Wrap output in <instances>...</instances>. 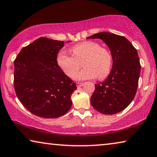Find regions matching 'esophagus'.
Listing matches in <instances>:
<instances>
[{
  "instance_id": "34e87169",
  "label": "esophagus",
  "mask_w": 157,
  "mask_h": 157,
  "mask_svg": "<svg viewBox=\"0 0 157 157\" xmlns=\"http://www.w3.org/2000/svg\"><path fill=\"white\" fill-rule=\"evenodd\" d=\"M76 84H77V86H78V87H79V86H83V84H84L83 82H77Z\"/></svg>"
}]
</instances>
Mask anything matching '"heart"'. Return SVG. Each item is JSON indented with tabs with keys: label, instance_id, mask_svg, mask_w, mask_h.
Returning <instances> with one entry per match:
<instances>
[{
	"label": "heart",
	"instance_id": "heart-1",
	"mask_svg": "<svg viewBox=\"0 0 157 157\" xmlns=\"http://www.w3.org/2000/svg\"><path fill=\"white\" fill-rule=\"evenodd\" d=\"M71 51L73 54L61 51L56 57L59 68L69 78L85 80L97 77L103 79L110 74L113 67V56L108 48L101 47L97 42H83L73 46ZM82 63L85 68L77 74Z\"/></svg>",
	"mask_w": 157,
	"mask_h": 157
}]
</instances>
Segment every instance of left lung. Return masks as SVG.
Returning <instances> with one entry per match:
<instances>
[{
	"label": "left lung",
	"instance_id": "1",
	"mask_svg": "<svg viewBox=\"0 0 157 157\" xmlns=\"http://www.w3.org/2000/svg\"><path fill=\"white\" fill-rule=\"evenodd\" d=\"M86 38L101 39L110 48L113 68L105 81L95 84L91 97L93 108L104 114H114L124 110L133 100L138 89L140 64L136 49L121 36L108 32Z\"/></svg>",
	"mask_w": 157,
	"mask_h": 157
}]
</instances>
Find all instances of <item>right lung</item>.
<instances>
[{"label":"right lung","instance_id":"add662e5","mask_svg":"<svg viewBox=\"0 0 157 157\" xmlns=\"http://www.w3.org/2000/svg\"><path fill=\"white\" fill-rule=\"evenodd\" d=\"M63 45V41L41 37L23 47L14 61L17 96L27 110L40 117H59L72 105L76 84L56 62Z\"/></svg>","mask_w":157,"mask_h":157}]
</instances>
